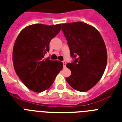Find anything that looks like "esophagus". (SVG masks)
Segmentation results:
<instances>
[{"mask_svg": "<svg viewBox=\"0 0 122 122\" xmlns=\"http://www.w3.org/2000/svg\"><path fill=\"white\" fill-rule=\"evenodd\" d=\"M63 67H65V66H66V62H65V61H63Z\"/></svg>", "mask_w": 122, "mask_h": 122, "instance_id": "esophagus-1", "label": "esophagus"}]
</instances>
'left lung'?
<instances>
[{
	"mask_svg": "<svg viewBox=\"0 0 122 122\" xmlns=\"http://www.w3.org/2000/svg\"><path fill=\"white\" fill-rule=\"evenodd\" d=\"M62 30L70 55L76 58L66 64L71 70L66 81L76 91L86 92L101 80L106 69L107 54L104 39L94 27L81 21L62 24Z\"/></svg>",
	"mask_w": 122,
	"mask_h": 122,
	"instance_id": "left-lung-1",
	"label": "left lung"
}]
</instances>
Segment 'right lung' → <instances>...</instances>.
<instances>
[{"instance_id":"obj_1","label":"right lung","mask_w":122,"mask_h":122,"mask_svg":"<svg viewBox=\"0 0 122 122\" xmlns=\"http://www.w3.org/2000/svg\"><path fill=\"white\" fill-rule=\"evenodd\" d=\"M61 30V24H34L22 30L13 49V63L18 76L31 91L41 92L52 86L63 68L58 60L44 59L49 45Z\"/></svg>"}]
</instances>
